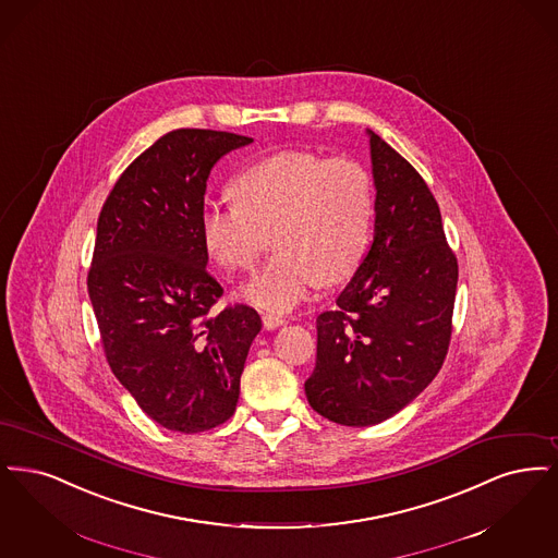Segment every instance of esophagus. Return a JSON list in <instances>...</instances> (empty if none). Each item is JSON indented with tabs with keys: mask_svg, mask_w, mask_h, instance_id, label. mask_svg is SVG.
<instances>
[{
	"mask_svg": "<svg viewBox=\"0 0 558 558\" xmlns=\"http://www.w3.org/2000/svg\"><path fill=\"white\" fill-rule=\"evenodd\" d=\"M286 323V318L279 315H263V325H265V329H277V327H281Z\"/></svg>",
	"mask_w": 558,
	"mask_h": 558,
	"instance_id": "34e87169",
	"label": "esophagus"
}]
</instances>
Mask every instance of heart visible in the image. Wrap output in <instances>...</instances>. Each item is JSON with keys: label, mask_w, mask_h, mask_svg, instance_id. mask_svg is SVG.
<instances>
[{"label": "heart", "mask_w": 558, "mask_h": 558, "mask_svg": "<svg viewBox=\"0 0 558 558\" xmlns=\"http://www.w3.org/2000/svg\"><path fill=\"white\" fill-rule=\"evenodd\" d=\"M231 190L235 202L204 206L199 233L227 272L254 267L272 233L277 252L243 291L256 306L290 311L318 281L359 267L373 220V181L359 160L286 149L243 169Z\"/></svg>", "instance_id": "obj_1"}]
</instances>
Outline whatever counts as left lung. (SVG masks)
Masks as SVG:
<instances>
[{"label": "left lung", "instance_id": "left-lung-1", "mask_svg": "<svg viewBox=\"0 0 558 558\" xmlns=\"http://www.w3.org/2000/svg\"><path fill=\"white\" fill-rule=\"evenodd\" d=\"M375 231L363 263L316 318V366L304 389L325 418L381 423L427 388L452 338L459 263L436 197L407 158L368 131Z\"/></svg>", "mask_w": 558, "mask_h": 558}]
</instances>
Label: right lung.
I'll return each instance as SVG.
<instances>
[{
    "label": "right lung",
    "mask_w": 558,
    "mask_h": 558,
    "mask_svg": "<svg viewBox=\"0 0 558 558\" xmlns=\"http://www.w3.org/2000/svg\"><path fill=\"white\" fill-rule=\"evenodd\" d=\"M250 137L174 129L119 177L97 218L87 290L112 373L170 432L229 421L263 320L247 304L217 308L199 233L213 167Z\"/></svg>",
    "instance_id": "right-lung-1"
}]
</instances>
